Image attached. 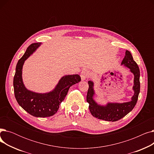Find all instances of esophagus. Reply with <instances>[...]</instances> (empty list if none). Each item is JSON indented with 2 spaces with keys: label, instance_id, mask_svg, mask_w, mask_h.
Returning a JSON list of instances; mask_svg holds the SVG:
<instances>
[{
  "label": "esophagus",
  "instance_id": "34e87169",
  "mask_svg": "<svg viewBox=\"0 0 154 154\" xmlns=\"http://www.w3.org/2000/svg\"><path fill=\"white\" fill-rule=\"evenodd\" d=\"M89 76H90V73L87 70H83L81 72V74H80V77H81V79L82 80H84L88 78Z\"/></svg>",
  "mask_w": 154,
  "mask_h": 154
}]
</instances>
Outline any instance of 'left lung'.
<instances>
[{
    "label": "left lung",
    "mask_w": 154,
    "mask_h": 154,
    "mask_svg": "<svg viewBox=\"0 0 154 154\" xmlns=\"http://www.w3.org/2000/svg\"><path fill=\"white\" fill-rule=\"evenodd\" d=\"M130 69L131 72L134 75V84L133 89L134 95L131 102L122 103H109L107 106H102L97 103L93 99L94 94V83L88 81V89L87 94V102L89 103V110L92 115L100 120L110 122H115L125 117L134 108L138 100L140 92V70L137 63L134 60L131 53L126 51L125 57L122 61V63Z\"/></svg>",
    "instance_id": "obj_1"
}]
</instances>
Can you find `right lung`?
Segmentation results:
<instances>
[{"mask_svg": "<svg viewBox=\"0 0 154 154\" xmlns=\"http://www.w3.org/2000/svg\"><path fill=\"white\" fill-rule=\"evenodd\" d=\"M40 43L32 44L19 59L14 77L15 97L20 106L29 114L37 117H47L54 115L60 104L66 97L69 88L81 80L80 75H66L59 80L55 89L47 94H38L28 91L22 79V70L24 62L33 53Z\"/></svg>", "mask_w": 154, "mask_h": 154, "instance_id": "1", "label": "right lung"}]
</instances>
